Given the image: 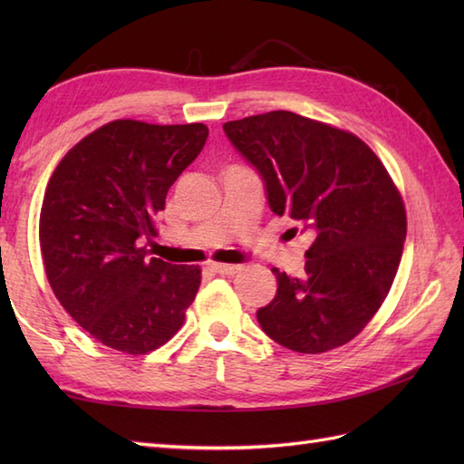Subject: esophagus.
<instances>
[{
  "mask_svg": "<svg viewBox=\"0 0 464 464\" xmlns=\"http://www.w3.org/2000/svg\"><path fill=\"white\" fill-rule=\"evenodd\" d=\"M211 269L219 275H235L241 271V265H229V263H213Z\"/></svg>",
  "mask_w": 464,
  "mask_h": 464,
  "instance_id": "34e87169",
  "label": "esophagus"
}]
</instances>
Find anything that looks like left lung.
<instances>
[{
    "mask_svg": "<svg viewBox=\"0 0 464 464\" xmlns=\"http://www.w3.org/2000/svg\"><path fill=\"white\" fill-rule=\"evenodd\" d=\"M223 131L261 175L271 211L313 235L303 277L273 269L279 287L257 311L261 329L307 354L349 343L399 269L407 213L395 183L357 135L297 113L251 115Z\"/></svg>",
    "mask_w": 464,
    "mask_h": 464,
    "instance_id": "left-lung-1",
    "label": "left lung"
}]
</instances>
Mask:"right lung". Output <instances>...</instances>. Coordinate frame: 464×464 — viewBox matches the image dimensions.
<instances>
[{"label":"right lung","instance_id":"obj_1","mask_svg":"<svg viewBox=\"0 0 464 464\" xmlns=\"http://www.w3.org/2000/svg\"><path fill=\"white\" fill-rule=\"evenodd\" d=\"M209 130L117 120L67 151L47 183L39 245L57 301L93 339L145 354L181 329L201 269L150 257L155 215Z\"/></svg>","mask_w":464,"mask_h":464}]
</instances>
